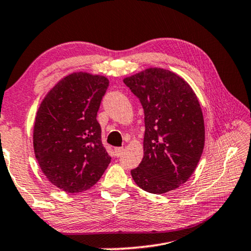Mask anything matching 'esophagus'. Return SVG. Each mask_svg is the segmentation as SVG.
<instances>
[{
    "label": "esophagus",
    "instance_id": "esophagus-1",
    "mask_svg": "<svg viewBox=\"0 0 251 251\" xmlns=\"http://www.w3.org/2000/svg\"><path fill=\"white\" fill-rule=\"evenodd\" d=\"M123 153H124V147H116L115 149V154H116L117 157H121Z\"/></svg>",
    "mask_w": 251,
    "mask_h": 251
}]
</instances>
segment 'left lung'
<instances>
[{
	"instance_id": "obj_1",
	"label": "left lung",
	"mask_w": 251,
	"mask_h": 251,
	"mask_svg": "<svg viewBox=\"0 0 251 251\" xmlns=\"http://www.w3.org/2000/svg\"><path fill=\"white\" fill-rule=\"evenodd\" d=\"M144 109V156L130 171L141 189L176 190L196 170L204 147V121L191 87L169 70L149 68L124 79Z\"/></svg>"
}]
</instances>
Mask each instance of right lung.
<instances>
[{
    "instance_id": "right-lung-1",
    "label": "right lung",
    "mask_w": 251,
    "mask_h": 251,
    "mask_svg": "<svg viewBox=\"0 0 251 251\" xmlns=\"http://www.w3.org/2000/svg\"><path fill=\"white\" fill-rule=\"evenodd\" d=\"M108 86L102 75L71 74L39 107L33 129L35 157L48 180L66 192L90 189L110 163L97 122Z\"/></svg>"
}]
</instances>
